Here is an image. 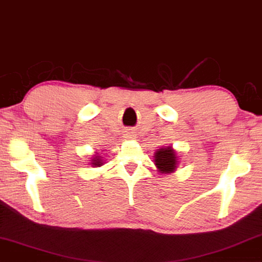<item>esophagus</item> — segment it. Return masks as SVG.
<instances>
[{
	"instance_id": "esophagus-1",
	"label": "esophagus",
	"mask_w": 262,
	"mask_h": 262,
	"mask_svg": "<svg viewBox=\"0 0 262 262\" xmlns=\"http://www.w3.org/2000/svg\"><path fill=\"white\" fill-rule=\"evenodd\" d=\"M126 137L127 138H135V135H134V132H127V134H126Z\"/></svg>"
}]
</instances>
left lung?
Returning a JSON list of instances; mask_svg holds the SVG:
<instances>
[{
	"instance_id": "1",
	"label": "left lung",
	"mask_w": 262,
	"mask_h": 262,
	"mask_svg": "<svg viewBox=\"0 0 262 262\" xmlns=\"http://www.w3.org/2000/svg\"><path fill=\"white\" fill-rule=\"evenodd\" d=\"M180 158L181 156H178V152L172 145L162 146L155 151L154 164L161 175H169L177 170L180 165Z\"/></svg>"
}]
</instances>
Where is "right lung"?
<instances>
[{"label":"right lung","instance_id":"right-lung-1","mask_svg":"<svg viewBox=\"0 0 262 262\" xmlns=\"http://www.w3.org/2000/svg\"><path fill=\"white\" fill-rule=\"evenodd\" d=\"M104 163H105V161H104L103 155H101L100 152H97V151L90 158V164H91V166H93V168H99V166L104 165Z\"/></svg>","mask_w":262,"mask_h":262}]
</instances>
